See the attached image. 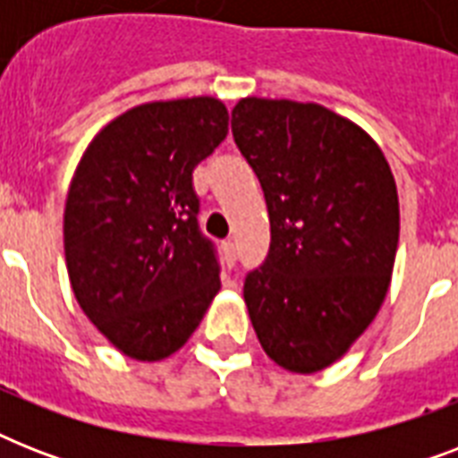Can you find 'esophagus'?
Wrapping results in <instances>:
<instances>
[{
    "mask_svg": "<svg viewBox=\"0 0 458 458\" xmlns=\"http://www.w3.org/2000/svg\"><path fill=\"white\" fill-rule=\"evenodd\" d=\"M221 250H223V257H225V264L228 266L235 264V259H237L235 242H233V240H225V242L221 244Z\"/></svg>",
    "mask_w": 458,
    "mask_h": 458,
    "instance_id": "obj_1",
    "label": "esophagus"
}]
</instances>
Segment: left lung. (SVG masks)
<instances>
[{"instance_id": "8db88e82", "label": "left lung", "mask_w": 458, "mask_h": 458, "mask_svg": "<svg viewBox=\"0 0 458 458\" xmlns=\"http://www.w3.org/2000/svg\"><path fill=\"white\" fill-rule=\"evenodd\" d=\"M233 138L271 218L268 257L244 280L251 326L278 366L316 373L385 301L399 242L394 175L369 132L320 104L240 99Z\"/></svg>"}]
</instances>
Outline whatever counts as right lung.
Instances as JSON below:
<instances>
[{
	"mask_svg": "<svg viewBox=\"0 0 458 458\" xmlns=\"http://www.w3.org/2000/svg\"><path fill=\"white\" fill-rule=\"evenodd\" d=\"M225 135L228 109L214 97L140 104L104 125L75 168L68 278L85 316L131 359L178 352L221 290L192 171Z\"/></svg>",
	"mask_w": 458,
	"mask_h": 458,
	"instance_id": "right-lung-1",
	"label": "right lung"
}]
</instances>
